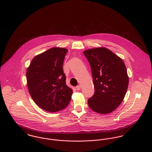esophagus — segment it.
Returning <instances> with one entry per match:
<instances>
[{
	"mask_svg": "<svg viewBox=\"0 0 152 152\" xmlns=\"http://www.w3.org/2000/svg\"><path fill=\"white\" fill-rule=\"evenodd\" d=\"M80 88H81V86H80V85H78V86H77L76 87V90H77V91L80 90Z\"/></svg>",
	"mask_w": 152,
	"mask_h": 152,
	"instance_id": "obj_1",
	"label": "esophagus"
}]
</instances>
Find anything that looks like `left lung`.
Masks as SVG:
<instances>
[{
	"label": "left lung",
	"mask_w": 152,
	"mask_h": 152,
	"mask_svg": "<svg viewBox=\"0 0 152 152\" xmlns=\"http://www.w3.org/2000/svg\"><path fill=\"white\" fill-rule=\"evenodd\" d=\"M83 53L90 63L94 86L88 105L96 113H111L121 104L127 90L129 76L125 64L104 47L87 49Z\"/></svg>",
	"instance_id": "left-lung-1"
}]
</instances>
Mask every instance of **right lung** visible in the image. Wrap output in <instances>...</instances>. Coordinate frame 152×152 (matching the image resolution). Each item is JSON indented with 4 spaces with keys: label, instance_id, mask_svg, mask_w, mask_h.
<instances>
[{
    "label": "right lung",
    "instance_id": "obj_1",
    "mask_svg": "<svg viewBox=\"0 0 152 152\" xmlns=\"http://www.w3.org/2000/svg\"><path fill=\"white\" fill-rule=\"evenodd\" d=\"M67 49L54 47L34 56L26 70L28 91L34 103L49 112L66 108L73 90L66 84L63 63Z\"/></svg>",
    "mask_w": 152,
    "mask_h": 152
}]
</instances>
